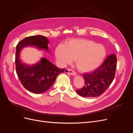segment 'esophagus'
Listing matches in <instances>:
<instances>
[{
	"label": "esophagus",
	"mask_w": 133,
	"mask_h": 133,
	"mask_svg": "<svg viewBox=\"0 0 133 133\" xmlns=\"http://www.w3.org/2000/svg\"><path fill=\"white\" fill-rule=\"evenodd\" d=\"M65 72L66 73L69 74L71 75H75L76 74V73H75V72L73 70H72L71 69H69H69H66Z\"/></svg>",
	"instance_id": "1"
}]
</instances>
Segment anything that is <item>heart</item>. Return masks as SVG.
Wrapping results in <instances>:
<instances>
[{"label": "heart", "instance_id": "heart-1", "mask_svg": "<svg viewBox=\"0 0 133 133\" xmlns=\"http://www.w3.org/2000/svg\"><path fill=\"white\" fill-rule=\"evenodd\" d=\"M107 51L102 44L88 39H72L65 45L59 44L55 49V55L63 65L75 60L78 69L85 73L93 71L102 65Z\"/></svg>", "mask_w": 133, "mask_h": 133}]
</instances>
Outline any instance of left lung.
Segmentation results:
<instances>
[{"label":"left lung","mask_w":133,"mask_h":133,"mask_svg":"<svg viewBox=\"0 0 133 133\" xmlns=\"http://www.w3.org/2000/svg\"><path fill=\"white\" fill-rule=\"evenodd\" d=\"M116 57L109 55L103 63L92 73L84 74L85 84L82 89L76 90L83 97H96L103 94L110 86L115 76Z\"/></svg>","instance_id":"1"}]
</instances>
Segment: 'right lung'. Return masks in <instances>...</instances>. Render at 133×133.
Here are the masks:
<instances>
[{
    "label": "right lung",
    "instance_id": "add662e5",
    "mask_svg": "<svg viewBox=\"0 0 133 133\" xmlns=\"http://www.w3.org/2000/svg\"><path fill=\"white\" fill-rule=\"evenodd\" d=\"M48 44L49 41L46 38L38 35L24 38L16 46V71L23 87L34 93L41 94L48 90L55 82L57 76L64 73L65 69L58 68L44 58L34 65H26L20 60V52L22 48L28 46L49 51Z\"/></svg>",
    "mask_w": 133,
    "mask_h": 133
}]
</instances>
